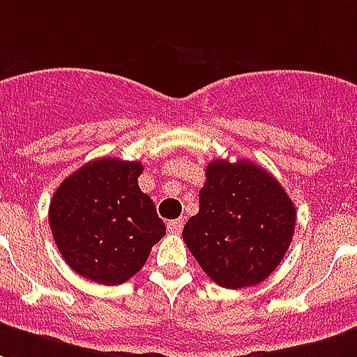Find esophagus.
<instances>
[{
	"label": "esophagus",
	"instance_id": "34e87169",
	"mask_svg": "<svg viewBox=\"0 0 357 357\" xmlns=\"http://www.w3.org/2000/svg\"><path fill=\"white\" fill-rule=\"evenodd\" d=\"M181 229H183V218L172 219V221H168V231L174 232V234H179V232H181Z\"/></svg>",
	"mask_w": 357,
	"mask_h": 357
}]
</instances>
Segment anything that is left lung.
I'll return each mask as SVG.
<instances>
[{
  "mask_svg": "<svg viewBox=\"0 0 357 357\" xmlns=\"http://www.w3.org/2000/svg\"><path fill=\"white\" fill-rule=\"evenodd\" d=\"M199 204L183 240L218 286L242 289L274 273L291 244L297 213L271 172L250 160H212Z\"/></svg>",
  "mask_w": 357,
  "mask_h": 357,
  "instance_id": "1",
  "label": "left lung"
}]
</instances>
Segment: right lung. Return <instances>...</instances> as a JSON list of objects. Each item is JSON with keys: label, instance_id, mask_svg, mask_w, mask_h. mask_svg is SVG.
I'll return each instance as SVG.
<instances>
[{"label": "right lung", "instance_id": "1", "mask_svg": "<svg viewBox=\"0 0 357 357\" xmlns=\"http://www.w3.org/2000/svg\"><path fill=\"white\" fill-rule=\"evenodd\" d=\"M138 160L98 158L60 183L49 225L66 263L104 286H119L145 265L166 234L149 195L138 187Z\"/></svg>", "mask_w": 357, "mask_h": 357}]
</instances>
